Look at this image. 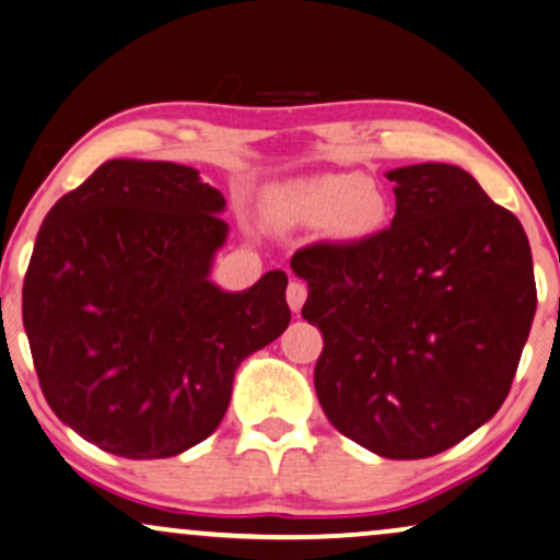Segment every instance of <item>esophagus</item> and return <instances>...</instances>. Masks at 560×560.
<instances>
[{
    "label": "esophagus",
    "instance_id": "1",
    "mask_svg": "<svg viewBox=\"0 0 560 560\" xmlns=\"http://www.w3.org/2000/svg\"><path fill=\"white\" fill-rule=\"evenodd\" d=\"M304 300H307V287H304L302 281H292V284H289V289H287L289 307H292L294 312H300Z\"/></svg>",
    "mask_w": 560,
    "mask_h": 560
}]
</instances>
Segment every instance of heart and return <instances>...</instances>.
I'll return each mask as SVG.
<instances>
[{"label":"heart","instance_id":"obj_1","mask_svg":"<svg viewBox=\"0 0 560 560\" xmlns=\"http://www.w3.org/2000/svg\"><path fill=\"white\" fill-rule=\"evenodd\" d=\"M292 210L304 222L325 225L335 220L346 235H363L384 220V199L358 174H330L302 184Z\"/></svg>","mask_w":560,"mask_h":560}]
</instances>
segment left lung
Here are the masks:
<instances>
[{
  "label": "left lung",
  "mask_w": 560,
  "mask_h": 560,
  "mask_svg": "<svg viewBox=\"0 0 560 560\" xmlns=\"http://www.w3.org/2000/svg\"><path fill=\"white\" fill-rule=\"evenodd\" d=\"M392 225L292 256L323 332L315 389L342 435L384 458L443 453L497 415L538 307L530 243L471 174L417 163Z\"/></svg>",
  "instance_id": "obj_1"
}]
</instances>
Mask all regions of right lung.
Listing matches in <instances>:
<instances>
[{"instance_id":"add662e5","label":"right lung","mask_w":560,"mask_h":560,"mask_svg":"<svg viewBox=\"0 0 560 560\" xmlns=\"http://www.w3.org/2000/svg\"><path fill=\"white\" fill-rule=\"evenodd\" d=\"M225 197L197 168L102 163L43 220L22 323L58 420L122 458H168L210 438L235 369L279 338L287 273L248 292L212 284Z\"/></svg>"}]
</instances>
